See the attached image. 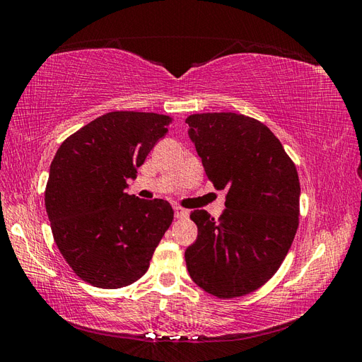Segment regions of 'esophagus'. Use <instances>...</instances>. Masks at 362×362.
Segmentation results:
<instances>
[{
    "label": "esophagus",
    "instance_id": "1",
    "mask_svg": "<svg viewBox=\"0 0 362 362\" xmlns=\"http://www.w3.org/2000/svg\"><path fill=\"white\" fill-rule=\"evenodd\" d=\"M173 211H175V217L177 218H187L189 217V211L184 210L181 206H173Z\"/></svg>",
    "mask_w": 362,
    "mask_h": 362
}]
</instances>
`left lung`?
I'll list each match as a JSON object with an SVG mask.
<instances>
[{
	"mask_svg": "<svg viewBox=\"0 0 362 362\" xmlns=\"http://www.w3.org/2000/svg\"><path fill=\"white\" fill-rule=\"evenodd\" d=\"M185 124L206 177L217 190H226L218 221L205 210L190 213L198 238L185 249V264L206 293L238 298L264 286L293 243L299 226L298 170L257 119L201 113Z\"/></svg>",
	"mask_w": 362,
	"mask_h": 362,
	"instance_id": "obj_1",
	"label": "left lung"
}]
</instances>
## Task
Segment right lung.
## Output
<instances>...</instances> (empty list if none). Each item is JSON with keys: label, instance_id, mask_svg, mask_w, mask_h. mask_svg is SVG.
Segmentation results:
<instances>
[{"label": "right lung", "instance_id": "add662e5", "mask_svg": "<svg viewBox=\"0 0 362 362\" xmlns=\"http://www.w3.org/2000/svg\"><path fill=\"white\" fill-rule=\"evenodd\" d=\"M170 120L144 112L103 115L64 140L51 163L45 206L54 240L95 287L120 288L144 276L173 221L168 201L125 192Z\"/></svg>", "mask_w": 362, "mask_h": 362}]
</instances>
